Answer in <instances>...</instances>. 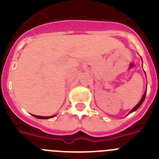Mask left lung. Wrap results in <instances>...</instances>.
<instances>
[{
    "instance_id": "1",
    "label": "left lung",
    "mask_w": 159,
    "mask_h": 159,
    "mask_svg": "<svg viewBox=\"0 0 159 159\" xmlns=\"http://www.w3.org/2000/svg\"><path fill=\"white\" fill-rule=\"evenodd\" d=\"M146 94H147V92H146L145 93H144V95H143V97H142V99H141V100L139 101V103H138V104L136 105V106L134 107L133 108V109H132L131 111H130V113H131V112H133V111H136V110H137V109H138V108H139V107L140 106H141V104H142V103H143V101H144V99H145Z\"/></svg>"
}]
</instances>
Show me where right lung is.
<instances>
[{
	"mask_svg": "<svg viewBox=\"0 0 159 159\" xmlns=\"http://www.w3.org/2000/svg\"><path fill=\"white\" fill-rule=\"evenodd\" d=\"M32 116H34L35 118H37V119H50V118L54 117V116H47V117H44V116H35V115H32Z\"/></svg>",
	"mask_w": 159,
	"mask_h": 159,
	"instance_id": "obj_1",
	"label": "right lung"
}]
</instances>
